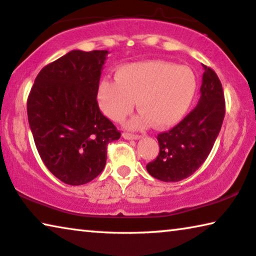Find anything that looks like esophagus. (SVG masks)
<instances>
[{"mask_svg": "<svg viewBox=\"0 0 256 256\" xmlns=\"http://www.w3.org/2000/svg\"><path fill=\"white\" fill-rule=\"evenodd\" d=\"M123 138L124 139H128V140H136V139H140V136H138V134H131V133L124 132L123 133Z\"/></svg>", "mask_w": 256, "mask_h": 256, "instance_id": "34e87169", "label": "esophagus"}]
</instances>
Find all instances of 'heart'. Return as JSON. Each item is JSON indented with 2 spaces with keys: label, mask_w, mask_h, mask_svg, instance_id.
Instances as JSON below:
<instances>
[{
  "label": "heart",
  "mask_w": 256,
  "mask_h": 256,
  "mask_svg": "<svg viewBox=\"0 0 256 256\" xmlns=\"http://www.w3.org/2000/svg\"><path fill=\"white\" fill-rule=\"evenodd\" d=\"M197 88L189 67L162 60L124 64L116 70V80L104 78L97 98L110 120L123 122L136 106L142 111L128 122L132 130L170 128L182 120L192 106Z\"/></svg>",
  "instance_id": "heart-1"
}]
</instances>
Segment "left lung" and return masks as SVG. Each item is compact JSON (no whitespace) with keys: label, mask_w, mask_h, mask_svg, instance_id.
Listing matches in <instances>:
<instances>
[{"label":"left lung","mask_w":256,"mask_h":256,"mask_svg":"<svg viewBox=\"0 0 256 256\" xmlns=\"http://www.w3.org/2000/svg\"><path fill=\"white\" fill-rule=\"evenodd\" d=\"M200 97L195 109L176 126L158 136L160 152L147 164L150 175L164 182H178L192 175L208 154L222 128L225 100L217 74L203 64Z\"/></svg>","instance_id":"8db88e82"}]
</instances>
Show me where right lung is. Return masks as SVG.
I'll return each instance as SVG.
<instances>
[{
	"instance_id": "1",
	"label": "right lung",
	"mask_w": 256,
	"mask_h": 256,
	"mask_svg": "<svg viewBox=\"0 0 256 256\" xmlns=\"http://www.w3.org/2000/svg\"><path fill=\"white\" fill-rule=\"evenodd\" d=\"M108 53L68 52L39 72L28 95V120L39 156L66 184L97 178L108 144L120 138L96 100Z\"/></svg>"
}]
</instances>
